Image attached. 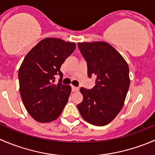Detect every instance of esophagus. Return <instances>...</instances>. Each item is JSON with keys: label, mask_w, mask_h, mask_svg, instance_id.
Returning a JSON list of instances; mask_svg holds the SVG:
<instances>
[{"label": "esophagus", "mask_w": 155, "mask_h": 155, "mask_svg": "<svg viewBox=\"0 0 155 155\" xmlns=\"http://www.w3.org/2000/svg\"><path fill=\"white\" fill-rule=\"evenodd\" d=\"M79 90V88H77V87H75V86H72V91H73V92H75V91H78Z\"/></svg>", "instance_id": "1"}]
</instances>
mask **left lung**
<instances>
[{"mask_svg": "<svg viewBox=\"0 0 155 155\" xmlns=\"http://www.w3.org/2000/svg\"><path fill=\"white\" fill-rule=\"evenodd\" d=\"M78 47L87 62L88 76H96L92 89L80 88L83 101L77 105L85 121L102 127L117 117L124 104L130 84L127 61L104 41L79 42Z\"/></svg>", "mask_w": 155, "mask_h": 155, "instance_id": "left-lung-1", "label": "left lung"}]
</instances>
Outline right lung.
<instances>
[{
    "label": "right lung",
    "instance_id": "obj_1",
    "mask_svg": "<svg viewBox=\"0 0 155 155\" xmlns=\"http://www.w3.org/2000/svg\"><path fill=\"white\" fill-rule=\"evenodd\" d=\"M75 48L74 42L46 38L25 55L18 73L19 92L26 110L38 122L57 120L67 104L71 87L61 83L60 69ZM55 74L61 76L58 84Z\"/></svg>",
    "mask_w": 155,
    "mask_h": 155
}]
</instances>
